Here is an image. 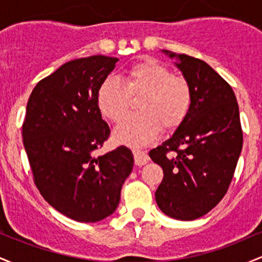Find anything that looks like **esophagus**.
<instances>
[{
    "label": "esophagus",
    "mask_w": 262,
    "mask_h": 262,
    "mask_svg": "<svg viewBox=\"0 0 262 262\" xmlns=\"http://www.w3.org/2000/svg\"><path fill=\"white\" fill-rule=\"evenodd\" d=\"M133 155H134L135 165H138V166H143V165H145L146 162L149 161L148 152L144 151V150L134 149L133 150Z\"/></svg>",
    "instance_id": "1"
}]
</instances>
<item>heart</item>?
<instances>
[{"instance_id": "obj_1", "label": "heart", "mask_w": 262, "mask_h": 262, "mask_svg": "<svg viewBox=\"0 0 262 262\" xmlns=\"http://www.w3.org/2000/svg\"><path fill=\"white\" fill-rule=\"evenodd\" d=\"M139 112L127 117L114 132L118 143L144 145L166 129L179 127L192 106V89L182 75H173L167 66L155 59L144 58L129 66L123 82L107 77L97 90V106L111 122L124 118L138 98Z\"/></svg>"}]
</instances>
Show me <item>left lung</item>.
<instances>
[{
	"mask_svg": "<svg viewBox=\"0 0 262 262\" xmlns=\"http://www.w3.org/2000/svg\"><path fill=\"white\" fill-rule=\"evenodd\" d=\"M177 58L192 89V106L170 139L150 150L164 179L155 192L171 218L193 221L225 196L243 148L239 106L233 89L203 60L165 50Z\"/></svg>",
	"mask_w": 262,
	"mask_h": 262,
	"instance_id": "obj_1",
	"label": "left lung"
}]
</instances>
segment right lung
Masks as SVG:
<instances>
[{
  "label": "right lung",
  "mask_w": 262,
  "mask_h": 262,
  "mask_svg": "<svg viewBox=\"0 0 262 262\" xmlns=\"http://www.w3.org/2000/svg\"><path fill=\"white\" fill-rule=\"evenodd\" d=\"M117 61L92 55L65 62L39 81L27 103L22 137L35 186L50 206L81 223L112 214L133 169L127 146L95 155L111 134L97 90Z\"/></svg>",
  "instance_id": "1"
}]
</instances>
